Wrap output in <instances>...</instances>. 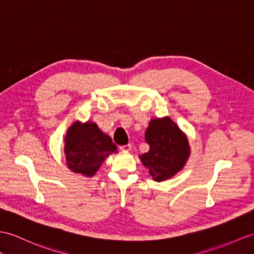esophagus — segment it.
Listing matches in <instances>:
<instances>
[{"mask_svg":"<svg viewBox=\"0 0 254 254\" xmlns=\"http://www.w3.org/2000/svg\"><path fill=\"white\" fill-rule=\"evenodd\" d=\"M120 148L122 151H130L131 150V144H126V145H122L120 146Z\"/></svg>","mask_w":254,"mask_h":254,"instance_id":"34e87169","label":"esophagus"}]
</instances>
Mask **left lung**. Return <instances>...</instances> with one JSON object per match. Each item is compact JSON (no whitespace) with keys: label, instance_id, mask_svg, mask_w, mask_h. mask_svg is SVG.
I'll list each match as a JSON object with an SVG mask.
<instances>
[{"label":"left lung","instance_id":"left-lung-1","mask_svg":"<svg viewBox=\"0 0 254 254\" xmlns=\"http://www.w3.org/2000/svg\"><path fill=\"white\" fill-rule=\"evenodd\" d=\"M145 141L150 150L140 158L154 180H167L183 168L190 155L189 141L169 117L152 120Z\"/></svg>","mask_w":254,"mask_h":254}]
</instances>
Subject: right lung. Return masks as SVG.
I'll use <instances>...</instances> for the list:
<instances>
[{
	"label": "right lung",
	"mask_w": 254,
	"mask_h": 254,
	"mask_svg": "<svg viewBox=\"0 0 254 254\" xmlns=\"http://www.w3.org/2000/svg\"><path fill=\"white\" fill-rule=\"evenodd\" d=\"M66 165L77 174L92 177L106 157L116 153L117 146L95 123H74L65 135Z\"/></svg>",
	"instance_id": "add662e5"
}]
</instances>
